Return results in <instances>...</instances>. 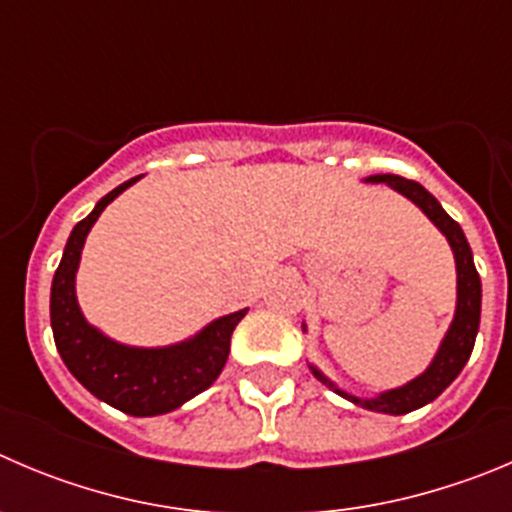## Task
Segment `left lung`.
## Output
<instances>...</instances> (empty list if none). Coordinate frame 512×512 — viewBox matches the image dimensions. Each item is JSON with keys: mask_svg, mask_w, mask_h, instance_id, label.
Wrapping results in <instances>:
<instances>
[{"mask_svg": "<svg viewBox=\"0 0 512 512\" xmlns=\"http://www.w3.org/2000/svg\"><path fill=\"white\" fill-rule=\"evenodd\" d=\"M367 183H387L392 191L402 193L405 198H410L432 223L442 231V236L450 243L452 253H455V269H457V306L455 316H452V324L447 329L445 339H442L440 349H437L435 359L430 362V367L415 377L412 382L402 384L397 389H387V392H379L374 397H357V394L347 392V389L337 387L332 379L326 377L321 369H316L314 364H309L311 374L319 379L321 384H326L329 389L339 394V397L349 399L354 405L364 407V410L372 412H384V415H407L412 410H420V407L430 405L432 399L440 397L452 382H455L457 374L462 372V367L470 359L472 347H475V337H478L480 329V301H483V286H480L478 269H475V261H472L470 243H467L465 233H462L460 223L452 221L445 213V208L440 206L435 196L430 191L415 183V180H407L402 175H369ZM306 332V324H304Z\"/></svg>", "mask_w": 512, "mask_h": 512, "instance_id": "left-lung-1", "label": "left lung"}]
</instances>
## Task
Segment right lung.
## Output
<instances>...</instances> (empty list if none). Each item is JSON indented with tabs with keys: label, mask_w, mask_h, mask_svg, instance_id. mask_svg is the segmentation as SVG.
Wrapping results in <instances>:
<instances>
[{
	"label": "right lung",
	"mask_w": 512,
	"mask_h": 512,
	"mask_svg": "<svg viewBox=\"0 0 512 512\" xmlns=\"http://www.w3.org/2000/svg\"><path fill=\"white\" fill-rule=\"evenodd\" d=\"M138 180L140 175H135L100 198L90 216L72 228L52 279L50 319L62 362L87 392L125 415L155 417L178 410L216 382L231 352L233 329L248 309L221 316L196 337L170 347H128L87 324L75 294L82 246L107 203Z\"/></svg>",
	"instance_id": "1"
}]
</instances>
